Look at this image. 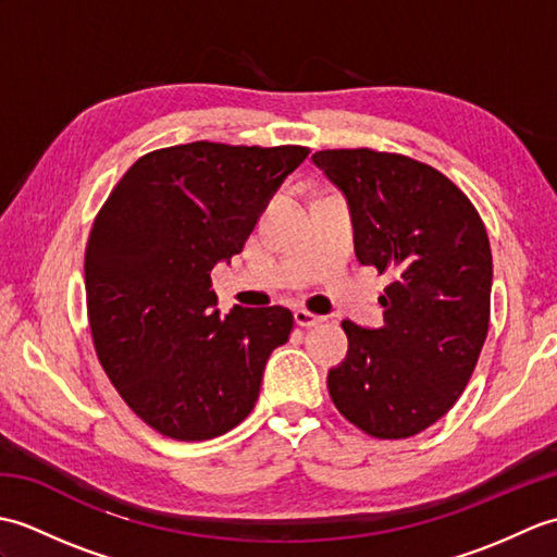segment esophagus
Segmentation results:
<instances>
[{"mask_svg":"<svg viewBox=\"0 0 557 557\" xmlns=\"http://www.w3.org/2000/svg\"><path fill=\"white\" fill-rule=\"evenodd\" d=\"M294 321H297L301 327H313V325H321L325 318L318 315V313L306 311V309H297V311H294Z\"/></svg>","mask_w":557,"mask_h":557,"instance_id":"1","label":"esophagus"}]
</instances>
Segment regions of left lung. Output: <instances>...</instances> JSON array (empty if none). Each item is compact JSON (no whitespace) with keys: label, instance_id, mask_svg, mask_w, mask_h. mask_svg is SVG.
I'll use <instances>...</instances> for the list:
<instances>
[{"label":"left lung","instance_id":"obj_1","mask_svg":"<svg viewBox=\"0 0 557 557\" xmlns=\"http://www.w3.org/2000/svg\"><path fill=\"white\" fill-rule=\"evenodd\" d=\"M347 198L361 265L389 272L383 327L342 323L347 359L327 373L342 417L381 441L429 429L465 393L488 335L493 258L471 200L431 164L371 148L318 150Z\"/></svg>","mask_w":557,"mask_h":557}]
</instances>
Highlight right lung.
<instances>
[{
    "instance_id": "obj_1",
    "label": "right lung",
    "mask_w": 557,
    "mask_h": 557,
    "mask_svg": "<svg viewBox=\"0 0 557 557\" xmlns=\"http://www.w3.org/2000/svg\"><path fill=\"white\" fill-rule=\"evenodd\" d=\"M304 146L196 144L138 158L104 200L86 246V304L98 359L136 417L174 441H210L251 413L282 306L212 309L210 270L253 232Z\"/></svg>"
}]
</instances>
